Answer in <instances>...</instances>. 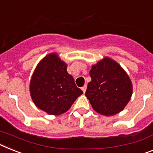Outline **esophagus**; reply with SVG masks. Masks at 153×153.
I'll use <instances>...</instances> for the list:
<instances>
[{
  "mask_svg": "<svg viewBox=\"0 0 153 153\" xmlns=\"http://www.w3.org/2000/svg\"><path fill=\"white\" fill-rule=\"evenodd\" d=\"M86 88H87V85H83L82 87V90L83 91V93H85V90H86Z\"/></svg>",
  "mask_w": 153,
  "mask_h": 153,
  "instance_id": "esophagus-1",
  "label": "esophagus"
}]
</instances>
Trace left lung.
Here are the masks:
<instances>
[{
	"mask_svg": "<svg viewBox=\"0 0 153 153\" xmlns=\"http://www.w3.org/2000/svg\"><path fill=\"white\" fill-rule=\"evenodd\" d=\"M89 76L85 96L97 112L113 115L125 108L132 95V83L116 62L105 58L92 67Z\"/></svg>",
	"mask_w": 153,
	"mask_h": 153,
	"instance_id": "8db88e82",
	"label": "left lung"
}]
</instances>
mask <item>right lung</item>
<instances>
[{
	"label": "right lung",
	"mask_w": 153,
	"mask_h": 153,
	"mask_svg": "<svg viewBox=\"0 0 153 153\" xmlns=\"http://www.w3.org/2000/svg\"><path fill=\"white\" fill-rule=\"evenodd\" d=\"M30 91L36 106L49 115L67 111L83 94L67 71V64L56 54H49L38 64L30 80Z\"/></svg>",
	"instance_id": "1"
}]
</instances>
